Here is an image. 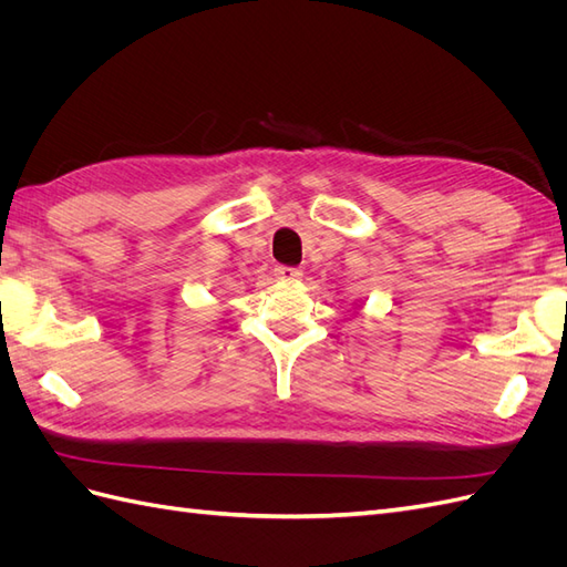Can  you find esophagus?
Segmentation results:
<instances>
[{
  "label": "esophagus",
  "mask_w": 567,
  "mask_h": 567,
  "mask_svg": "<svg viewBox=\"0 0 567 567\" xmlns=\"http://www.w3.org/2000/svg\"><path fill=\"white\" fill-rule=\"evenodd\" d=\"M274 277L279 281H298L302 277V271L296 267H277L274 269Z\"/></svg>",
  "instance_id": "34e87169"
}]
</instances>
